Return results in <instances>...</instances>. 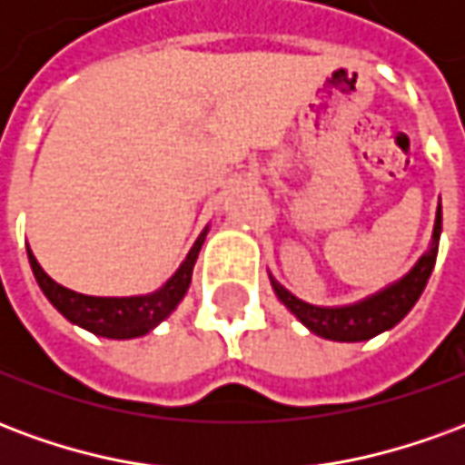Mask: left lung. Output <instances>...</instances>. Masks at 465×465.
<instances>
[{
    "label": "left lung",
    "mask_w": 465,
    "mask_h": 465,
    "mask_svg": "<svg viewBox=\"0 0 465 465\" xmlns=\"http://www.w3.org/2000/svg\"><path fill=\"white\" fill-rule=\"evenodd\" d=\"M439 239L440 206L439 212H436L433 243H430L429 252L420 256L419 263L399 283H393V286L383 289L376 296H371L366 302L353 303V306L322 309V306H312V303L296 299L276 279H272V286L276 296L283 302V306L292 309V313H296V319L303 326H309L313 333H319L323 339H331V341H366V339H373L376 333L393 329L413 309V303L419 302L420 292L426 289L430 272H433V263H436Z\"/></svg>",
    "instance_id": "8db88e82"
}]
</instances>
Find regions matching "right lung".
<instances>
[{
  "mask_svg": "<svg viewBox=\"0 0 465 465\" xmlns=\"http://www.w3.org/2000/svg\"><path fill=\"white\" fill-rule=\"evenodd\" d=\"M202 243L203 233L196 239L186 262L179 266V272L173 273L159 292L149 293V296H132V299H102V296L69 292L46 276L32 252H29V263H32L39 289L45 292L56 312L66 316L69 322L79 323L86 331L106 336V339H134V336H143L146 331H152L153 326L163 322L176 309V303L182 302L189 283H192L193 263L202 252Z\"/></svg>",
  "mask_w": 465,
  "mask_h": 465,
  "instance_id": "obj_1",
  "label": "right lung"
}]
</instances>
